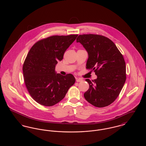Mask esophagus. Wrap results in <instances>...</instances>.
<instances>
[{
    "instance_id": "1",
    "label": "esophagus",
    "mask_w": 146,
    "mask_h": 146,
    "mask_svg": "<svg viewBox=\"0 0 146 146\" xmlns=\"http://www.w3.org/2000/svg\"><path fill=\"white\" fill-rule=\"evenodd\" d=\"M82 81H83V79H81V78H76V82H82Z\"/></svg>"
}]
</instances>
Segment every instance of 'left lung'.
I'll return each mask as SVG.
<instances>
[{
  "instance_id": "obj_1",
  "label": "left lung",
  "mask_w": 146,
  "mask_h": 146,
  "mask_svg": "<svg viewBox=\"0 0 146 146\" xmlns=\"http://www.w3.org/2000/svg\"><path fill=\"white\" fill-rule=\"evenodd\" d=\"M80 42L88 54L86 68L94 70L97 78L91 81L84 96L90 104L104 107L118 97L126 80V66L122 54L113 42L100 35H79Z\"/></svg>"
}]
</instances>
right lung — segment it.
<instances>
[{"instance_id": "1", "label": "right lung", "mask_w": 146, "mask_h": 146, "mask_svg": "<svg viewBox=\"0 0 146 146\" xmlns=\"http://www.w3.org/2000/svg\"><path fill=\"white\" fill-rule=\"evenodd\" d=\"M78 35H54L36 42L30 49L23 65L25 83L35 101L52 106L65 97L76 79L71 74L57 73L56 65Z\"/></svg>"}]
</instances>
